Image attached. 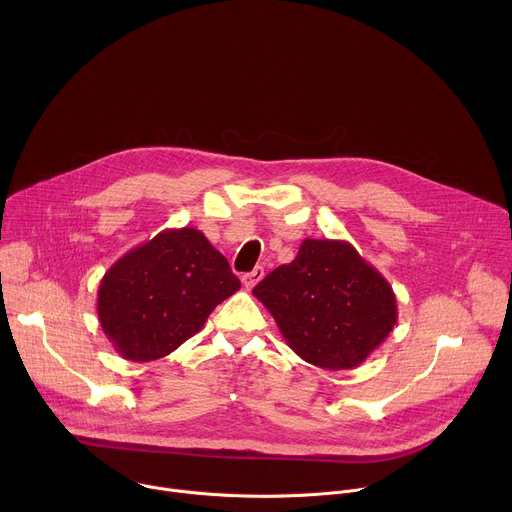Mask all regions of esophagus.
Returning a JSON list of instances; mask_svg holds the SVG:
<instances>
[{"label": "esophagus", "mask_w": 512, "mask_h": 512, "mask_svg": "<svg viewBox=\"0 0 512 512\" xmlns=\"http://www.w3.org/2000/svg\"><path fill=\"white\" fill-rule=\"evenodd\" d=\"M263 275H265L263 267H255L251 273H245V275L241 277V281H243V285H245L247 289H253V287L263 279Z\"/></svg>", "instance_id": "1"}]
</instances>
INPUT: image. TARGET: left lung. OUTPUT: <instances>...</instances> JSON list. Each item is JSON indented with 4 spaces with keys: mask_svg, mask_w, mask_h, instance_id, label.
<instances>
[{
    "mask_svg": "<svg viewBox=\"0 0 512 512\" xmlns=\"http://www.w3.org/2000/svg\"><path fill=\"white\" fill-rule=\"evenodd\" d=\"M287 346L314 367L348 371L377 350L397 322L389 281L336 239H306L298 257L253 289Z\"/></svg>",
    "mask_w": 512,
    "mask_h": 512,
    "instance_id": "1",
    "label": "left lung"
}]
</instances>
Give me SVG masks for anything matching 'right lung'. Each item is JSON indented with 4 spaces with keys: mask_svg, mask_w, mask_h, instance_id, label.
Segmentation results:
<instances>
[{
    "mask_svg": "<svg viewBox=\"0 0 512 512\" xmlns=\"http://www.w3.org/2000/svg\"><path fill=\"white\" fill-rule=\"evenodd\" d=\"M239 287L225 255L200 231L166 229L109 267L97 291V314L123 358L148 362L194 336Z\"/></svg>",
    "mask_w": 512,
    "mask_h": 512,
    "instance_id": "right-lung-1",
    "label": "right lung"
}]
</instances>
